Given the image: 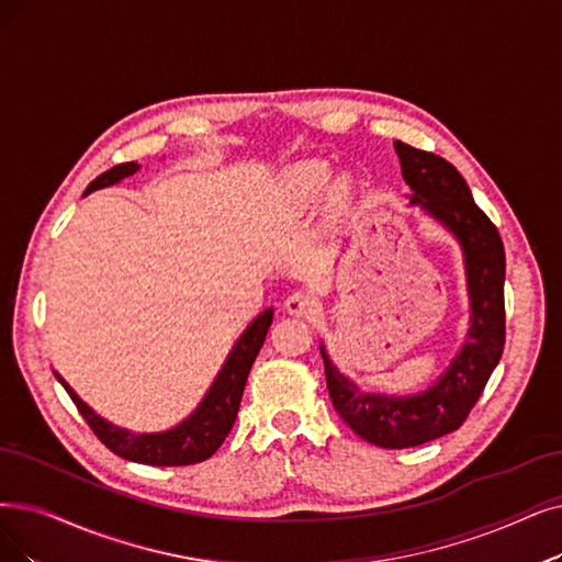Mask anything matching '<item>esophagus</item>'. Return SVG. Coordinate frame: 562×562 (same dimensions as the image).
Here are the masks:
<instances>
[{
	"label": "esophagus",
	"instance_id": "esophagus-1",
	"mask_svg": "<svg viewBox=\"0 0 562 562\" xmlns=\"http://www.w3.org/2000/svg\"><path fill=\"white\" fill-rule=\"evenodd\" d=\"M283 308L290 313V316L304 318V316H308V313H311L313 308H316V300L304 295V293H293V295H290V297L285 300Z\"/></svg>",
	"mask_w": 562,
	"mask_h": 562
}]
</instances>
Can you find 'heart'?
<instances>
[{
	"mask_svg": "<svg viewBox=\"0 0 562 562\" xmlns=\"http://www.w3.org/2000/svg\"><path fill=\"white\" fill-rule=\"evenodd\" d=\"M327 182V170L321 166H306L295 172V189L304 198H316Z\"/></svg>",
	"mask_w": 562,
	"mask_h": 562,
	"instance_id": "obj_1",
	"label": "heart"
}]
</instances>
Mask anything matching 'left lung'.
Returning <instances> with one entry per match:
<instances>
[{
    "instance_id": "obj_1",
    "label": "left lung",
    "mask_w": 562,
    "mask_h": 562,
    "mask_svg": "<svg viewBox=\"0 0 562 562\" xmlns=\"http://www.w3.org/2000/svg\"><path fill=\"white\" fill-rule=\"evenodd\" d=\"M394 149L411 187V205L440 223L461 246L470 327L468 341L434 385L408 396L359 390L334 367L321 344L331 406L359 438L385 450H403L457 431L505 346V249L496 226L475 205L465 179L450 161L401 140Z\"/></svg>"
}]
</instances>
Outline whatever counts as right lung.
Masks as SVG:
<instances>
[{
    "mask_svg": "<svg viewBox=\"0 0 562 562\" xmlns=\"http://www.w3.org/2000/svg\"><path fill=\"white\" fill-rule=\"evenodd\" d=\"M140 166L136 161L120 164L115 168L105 170L99 175L92 184L87 187L85 195L120 184L122 179L136 175ZM274 308H265L260 316L251 321V325L241 331L239 339L235 341L233 350L228 352L226 362H223L221 371L216 373L214 383L205 392L203 401L198 403L195 411L175 424L172 429L166 431H128L124 426H117L94 413L87 403L74 392V387L66 383V380L55 371L57 380L64 385V390L69 392L74 403L78 406L80 415L85 422L92 426V431L97 438L108 447L110 452H115L122 459L136 461V463H147V465H191L210 459L221 442L226 440L231 434L237 411H239V401L244 394L246 378H249V371L256 362V357L265 344V336L269 325H272Z\"/></svg>",
    "mask_w": 562,
    "mask_h": 562,
    "instance_id": "1",
    "label": "right lung"
}]
</instances>
